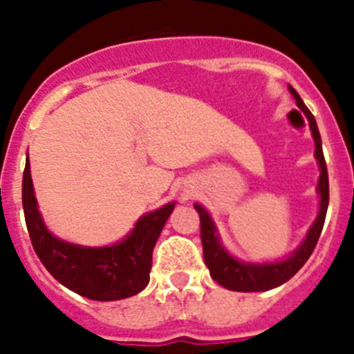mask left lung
<instances>
[{"label": "left lung", "mask_w": 354, "mask_h": 354, "mask_svg": "<svg viewBox=\"0 0 354 354\" xmlns=\"http://www.w3.org/2000/svg\"><path fill=\"white\" fill-rule=\"evenodd\" d=\"M289 92L296 99V104L305 113L308 126L312 131V138L315 143V159L319 165V183H317V193H319V212L312 227L308 228L306 237L303 239L301 245L296 248L287 259L283 261L274 262H243L237 261L234 255L227 252V248L221 243V237L218 234L214 221H212L211 214L205 211L200 204H195L196 212L200 214V237H202V246H204V261L205 266L209 268L212 280L220 283L221 287L230 290H237V292H261V290H270L274 287L282 286L287 280L294 277L303 268L308 257L314 252L315 245H317L321 230H323L324 218H326L328 202H330V186H328V170L326 161H324L323 154V143H321V134H319L317 124H315L314 115L310 113V109L306 108L305 102L301 101V97L292 86H289Z\"/></svg>", "instance_id": "8db88e82"}]
</instances>
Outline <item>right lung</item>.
<instances>
[{
	"label": "right lung",
	"instance_id": "1",
	"mask_svg": "<svg viewBox=\"0 0 354 354\" xmlns=\"http://www.w3.org/2000/svg\"><path fill=\"white\" fill-rule=\"evenodd\" d=\"M23 207L31 245L53 277L95 301H115L138 294L149 283L152 250L175 202L140 218L126 237L109 246H81L53 236L37 204L30 161L23 175Z\"/></svg>",
	"mask_w": 354,
	"mask_h": 354
}]
</instances>
